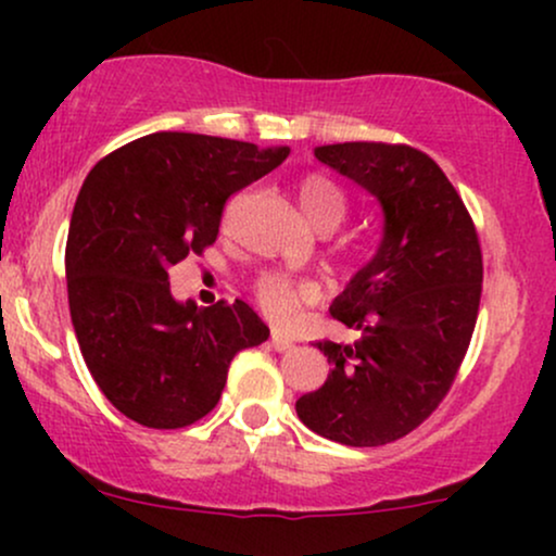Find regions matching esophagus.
Returning a JSON list of instances; mask_svg holds the SVG:
<instances>
[{
  "mask_svg": "<svg viewBox=\"0 0 556 556\" xmlns=\"http://www.w3.org/2000/svg\"><path fill=\"white\" fill-rule=\"evenodd\" d=\"M271 348L277 350V353H290V350H295V342L287 340L282 334H271Z\"/></svg>",
  "mask_w": 556,
  "mask_h": 556,
  "instance_id": "34e87169",
  "label": "esophagus"
}]
</instances>
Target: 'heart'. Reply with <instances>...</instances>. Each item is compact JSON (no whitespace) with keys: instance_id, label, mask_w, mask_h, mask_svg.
Masks as SVG:
<instances>
[{"instance_id":"obj_1","label":"heart","mask_w":556,"mask_h":556,"mask_svg":"<svg viewBox=\"0 0 556 556\" xmlns=\"http://www.w3.org/2000/svg\"><path fill=\"white\" fill-rule=\"evenodd\" d=\"M298 203L300 212L321 232L340 227L344 214H348V198L342 188L327 175H305L298 182ZM256 303L266 316L274 321H292L308 303H314L318 290L311 282L285 277V274H266L253 285Z\"/></svg>"}]
</instances>
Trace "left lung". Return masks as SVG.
Returning <instances> with one entry per match:
<instances>
[{"label":"left lung","mask_w":556,"mask_h":556,"mask_svg":"<svg viewBox=\"0 0 556 556\" xmlns=\"http://www.w3.org/2000/svg\"><path fill=\"white\" fill-rule=\"evenodd\" d=\"M316 159L376 195L384 238L329 308L361 340L316 342L329 379L295 410L331 442L389 444L437 410L460 371L481 303V242L463 198L424 151L355 140L318 146Z\"/></svg>","instance_id":"8db88e82"}]
</instances>
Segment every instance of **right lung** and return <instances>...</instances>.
Wrapping results in <instances>:
<instances>
[{
	"instance_id": "1",
	"label": "right lung",
	"mask_w": 556,
	"mask_h": 556,
	"mask_svg": "<svg viewBox=\"0 0 556 556\" xmlns=\"http://www.w3.org/2000/svg\"><path fill=\"white\" fill-rule=\"evenodd\" d=\"M290 149L198 132H151L91 169L65 248L67 298L83 361L104 397L149 429L212 413L229 363L269 327L242 300L177 303L169 269L203 256L229 195L282 164Z\"/></svg>"
}]
</instances>
